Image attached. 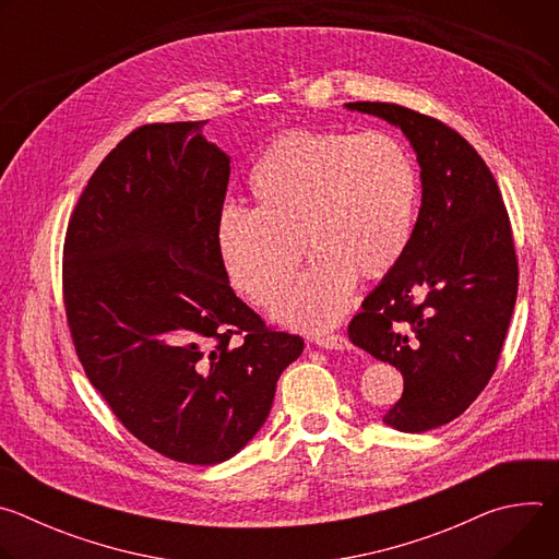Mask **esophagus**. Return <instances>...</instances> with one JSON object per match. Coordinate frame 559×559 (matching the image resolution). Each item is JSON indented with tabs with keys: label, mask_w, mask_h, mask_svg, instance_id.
Here are the masks:
<instances>
[{
	"label": "esophagus",
	"mask_w": 559,
	"mask_h": 559,
	"mask_svg": "<svg viewBox=\"0 0 559 559\" xmlns=\"http://www.w3.org/2000/svg\"><path fill=\"white\" fill-rule=\"evenodd\" d=\"M313 343L318 345V347H323V349H352V343L343 336V334H321V336H313Z\"/></svg>",
	"instance_id": "34e87169"
}]
</instances>
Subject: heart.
Returning a JSON list of instances; mask_svg holds the SVG:
<instances>
[{
  "label": "heart",
  "mask_w": 559,
  "mask_h": 559,
  "mask_svg": "<svg viewBox=\"0 0 559 559\" xmlns=\"http://www.w3.org/2000/svg\"><path fill=\"white\" fill-rule=\"evenodd\" d=\"M252 212H221L214 238L234 292L270 307L289 287L302 246L316 265L276 305L274 318L325 330L347 307L354 278L386 276L416 223L418 170L386 132L292 130L248 175Z\"/></svg>",
  "instance_id": "b5f03b06"
}]
</instances>
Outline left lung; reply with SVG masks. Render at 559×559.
<instances>
[{
	"label": "left lung",
	"instance_id": "1",
	"mask_svg": "<svg viewBox=\"0 0 559 559\" xmlns=\"http://www.w3.org/2000/svg\"><path fill=\"white\" fill-rule=\"evenodd\" d=\"M347 108L397 126L418 154L423 205L409 246L347 332L403 373L384 423L420 433L464 414L498 367L518 298L511 221L485 158L453 128L397 104Z\"/></svg>",
	"mask_w": 559,
	"mask_h": 559
}]
</instances>
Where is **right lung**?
<instances>
[{"label":"right lung","instance_id":"right-lung-1","mask_svg":"<svg viewBox=\"0 0 559 559\" xmlns=\"http://www.w3.org/2000/svg\"><path fill=\"white\" fill-rule=\"evenodd\" d=\"M203 126L147 123L110 150L74 205L61 272L88 380L136 440L186 464L241 451L305 345L229 287L214 238L229 156Z\"/></svg>","mask_w":559,"mask_h":559}]
</instances>
